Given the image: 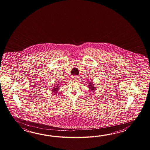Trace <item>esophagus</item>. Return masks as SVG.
Here are the masks:
<instances>
[{"mask_svg": "<svg viewBox=\"0 0 150 150\" xmlns=\"http://www.w3.org/2000/svg\"><path fill=\"white\" fill-rule=\"evenodd\" d=\"M72 79L74 80V81H76L78 80V76H72Z\"/></svg>", "mask_w": 150, "mask_h": 150, "instance_id": "obj_1", "label": "esophagus"}]
</instances>
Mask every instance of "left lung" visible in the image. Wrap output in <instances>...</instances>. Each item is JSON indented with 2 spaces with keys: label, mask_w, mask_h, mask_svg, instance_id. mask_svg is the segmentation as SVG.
Listing matches in <instances>:
<instances>
[{
  "label": "left lung",
  "mask_w": 150,
  "mask_h": 150,
  "mask_svg": "<svg viewBox=\"0 0 150 150\" xmlns=\"http://www.w3.org/2000/svg\"><path fill=\"white\" fill-rule=\"evenodd\" d=\"M87 84H88L87 87H88L89 91H91V92L96 91V86H94V84L93 83L92 81H88Z\"/></svg>",
  "instance_id": "left-lung-1"
}]
</instances>
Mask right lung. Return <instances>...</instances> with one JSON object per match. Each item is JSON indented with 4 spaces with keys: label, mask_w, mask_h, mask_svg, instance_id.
I'll return each mask as SVG.
<instances>
[{
    "label": "right lung",
    "mask_w": 150,
    "mask_h": 150,
    "mask_svg": "<svg viewBox=\"0 0 150 150\" xmlns=\"http://www.w3.org/2000/svg\"><path fill=\"white\" fill-rule=\"evenodd\" d=\"M60 84L59 83H58L56 85V86H54V87H53L52 88H51V91H52V93H54V94H56L55 93H57L58 91L59 90V89L60 88L59 87H60Z\"/></svg>",
    "instance_id": "1"
}]
</instances>
